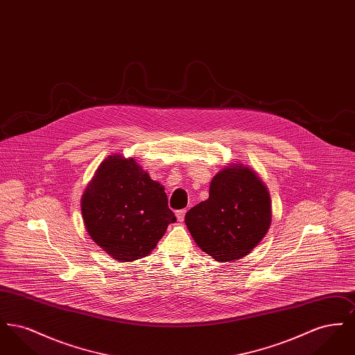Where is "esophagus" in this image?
Instances as JSON below:
<instances>
[{
    "mask_svg": "<svg viewBox=\"0 0 355 355\" xmlns=\"http://www.w3.org/2000/svg\"><path fill=\"white\" fill-rule=\"evenodd\" d=\"M185 209H182V210H177V211H175V216H177L178 220H184V218H185Z\"/></svg>",
    "mask_w": 355,
    "mask_h": 355,
    "instance_id": "esophagus-1",
    "label": "esophagus"
}]
</instances>
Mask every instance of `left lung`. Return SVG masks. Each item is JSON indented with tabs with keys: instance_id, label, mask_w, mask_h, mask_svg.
Wrapping results in <instances>:
<instances>
[{
	"instance_id": "1",
	"label": "left lung",
	"mask_w": 355,
	"mask_h": 355,
	"mask_svg": "<svg viewBox=\"0 0 355 355\" xmlns=\"http://www.w3.org/2000/svg\"><path fill=\"white\" fill-rule=\"evenodd\" d=\"M190 234L218 262L250 253L266 236L271 222L270 196L252 170L229 166L211 180L209 198L185 216Z\"/></svg>"
}]
</instances>
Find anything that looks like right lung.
<instances>
[{
    "label": "right lung",
    "mask_w": 355,
    "mask_h": 355,
    "mask_svg": "<svg viewBox=\"0 0 355 355\" xmlns=\"http://www.w3.org/2000/svg\"><path fill=\"white\" fill-rule=\"evenodd\" d=\"M164 190L135 158L107 157L83 196L81 210L89 236L122 262L146 257L169 223L175 222Z\"/></svg>",
    "instance_id": "obj_1"
}]
</instances>
